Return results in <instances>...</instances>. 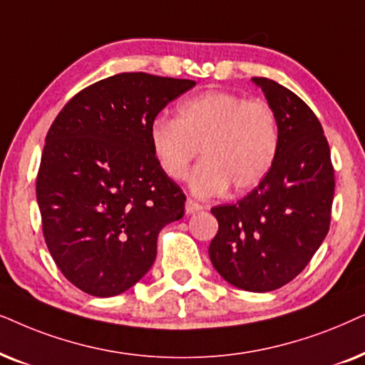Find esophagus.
<instances>
[{
    "mask_svg": "<svg viewBox=\"0 0 365 365\" xmlns=\"http://www.w3.org/2000/svg\"><path fill=\"white\" fill-rule=\"evenodd\" d=\"M200 210H203L202 203L192 200V198H187V202H185V212L188 213V215H190V213L200 212Z\"/></svg>",
    "mask_w": 365,
    "mask_h": 365,
    "instance_id": "34e87169",
    "label": "esophagus"
}]
</instances>
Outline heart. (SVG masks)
<instances>
[{"instance_id":"heart-1","label":"heart","mask_w":365,"mask_h":365,"mask_svg":"<svg viewBox=\"0 0 365 365\" xmlns=\"http://www.w3.org/2000/svg\"><path fill=\"white\" fill-rule=\"evenodd\" d=\"M150 143L158 167L172 180L185 177L202 150L205 160L193 170L198 195L244 193L269 173L279 143V120L264 100L230 91H205L183 101L177 118H157Z\"/></svg>"}]
</instances>
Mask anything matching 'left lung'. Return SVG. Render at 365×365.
Returning a JSON list of instances; mask_svg holds the SVG:
<instances>
[{
  "instance_id": "obj_1",
  "label": "left lung",
  "mask_w": 365,
  "mask_h": 365,
  "mask_svg": "<svg viewBox=\"0 0 365 365\" xmlns=\"http://www.w3.org/2000/svg\"><path fill=\"white\" fill-rule=\"evenodd\" d=\"M279 120V143L265 178L237 203L217 205L218 232L208 247L215 270L249 292L294 280L330 227L334 165L322 125L294 91L254 78Z\"/></svg>"
}]
</instances>
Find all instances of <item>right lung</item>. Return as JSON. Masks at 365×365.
<instances>
[{
    "mask_svg": "<svg viewBox=\"0 0 365 365\" xmlns=\"http://www.w3.org/2000/svg\"><path fill=\"white\" fill-rule=\"evenodd\" d=\"M192 80L120 73L76 93L53 121L36 177L43 237L61 274L111 297L150 270L157 239L185 213V193L162 172L150 126Z\"/></svg>",
    "mask_w": 365,
    "mask_h": 365,
    "instance_id": "add662e5",
    "label": "right lung"
}]
</instances>
